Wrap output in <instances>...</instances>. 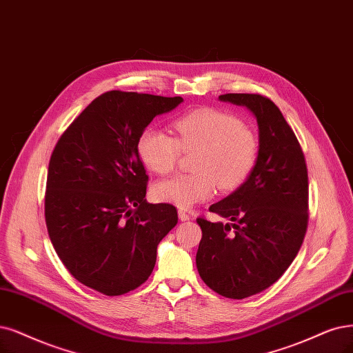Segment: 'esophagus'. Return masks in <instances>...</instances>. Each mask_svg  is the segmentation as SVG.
Listing matches in <instances>:
<instances>
[{"mask_svg": "<svg viewBox=\"0 0 353 353\" xmlns=\"http://www.w3.org/2000/svg\"><path fill=\"white\" fill-rule=\"evenodd\" d=\"M177 214H179V219L180 221H189L190 219V215L186 211H183V210H179Z\"/></svg>", "mask_w": 353, "mask_h": 353, "instance_id": "esophagus-1", "label": "esophagus"}]
</instances>
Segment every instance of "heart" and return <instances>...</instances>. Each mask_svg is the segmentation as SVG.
I'll use <instances>...</instances> for the list:
<instances>
[{"mask_svg": "<svg viewBox=\"0 0 353 353\" xmlns=\"http://www.w3.org/2000/svg\"><path fill=\"white\" fill-rule=\"evenodd\" d=\"M177 138L164 130L147 128L139 137L138 154L157 174H168L179 163L181 150L196 152L192 174H177L152 188L157 201L181 210L212 198L215 186L239 188L250 176L259 155V141L239 117L214 108H201L174 121Z\"/></svg>", "mask_w": 353, "mask_h": 353, "instance_id": "obj_1", "label": "heart"}]
</instances>
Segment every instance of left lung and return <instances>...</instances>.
Segmentation results:
<instances>
[{
  "mask_svg": "<svg viewBox=\"0 0 353 353\" xmlns=\"http://www.w3.org/2000/svg\"><path fill=\"white\" fill-rule=\"evenodd\" d=\"M219 100L253 113L259 155L244 183L210 208L232 223L196 219L202 228L196 268L212 291L243 299L275 283L299 252L308 223V174L298 139L275 103L260 94Z\"/></svg>",
  "mask_w": 353,
  "mask_h": 353,
  "instance_id": "8db88e82",
  "label": "left lung"
}]
</instances>
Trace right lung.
I'll use <instances>...</instances> for the list:
<instances>
[{
	"instance_id": "obj_1",
	"label": "right lung",
	"mask_w": 353,
	"mask_h": 353,
	"mask_svg": "<svg viewBox=\"0 0 353 353\" xmlns=\"http://www.w3.org/2000/svg\"><path fill=\"white\" fill-rule=\"evenodd\" d=\"M181 97L108 91L91 101L50 155L45 218L54 249L71 275L104 295L148 279L157 247L177 224L170 203H148L141 134Z\"/></svg>"
}]
</instances>
